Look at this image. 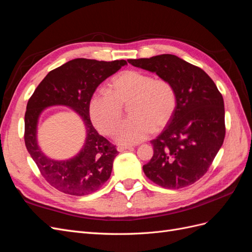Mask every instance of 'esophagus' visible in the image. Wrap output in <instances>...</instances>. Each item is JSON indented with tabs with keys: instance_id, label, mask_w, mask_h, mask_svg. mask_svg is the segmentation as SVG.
Returning <instances> with one entry per match:
<instances>
[{
	"instance_id": "obj_1",
	"label": "esophagus",
	"mask_w": 252,
	"mask_h": 252,
	"mask_svg": "<svg viewBox=\"0 0 252 252\" xmlns=\"http://www.w3.org/2000/svg\"><path fill=\"white\" fill-rule=\"evenodd\" d=\"M118 151H124V150H127V149H131V146H128V145H119V146L117 147Z\"/></svg>"
}]
</instances>
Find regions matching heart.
Instances as JSON below:
<instances>
[{"instance_id": "obj_1", "label": "heart", "mask_w": 252, "mask_h": 252, "mask_svg": "<svg viewBox=\"0 0 252 252\" xmlns=\"http://www.w3.org/2000/svg\"><path fill=\"white\" fill-rule=\"evenodd\" d=\"M178 98L172 84L154 79L140 70H125L109 82V93L96 91L90 97L91 121L106 135H113L123 120L124 107L130 119L117 131L122 144H135L159 131L169 123L177 109Z\"/></svg>"}]
</instances>
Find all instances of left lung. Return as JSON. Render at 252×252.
Returning a JSON list of instances; mask_svg holds the SVG:
<instances>
[{
	"mask_svg": "<svg viewBox=\"0 0 252 252\" xmlns=\"http://www.w3.org/2000/svg\"><path fill=\"white\" fill-rule=\"evenodd\" d=\"M128 63L169 81L178 98L172 119L151 141L154 157L143 166L145 174L164 188L193 184L208 171L224 142L222 94L203 69L177 56L128 60Z\"/></svg>",
	"mask_w": 252,
	"mask_h": 252,
	"instance_id": "8db88e82",
	"label": "left lung"
}]
</instances>
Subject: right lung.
<instances>
[{"label": "right lung", "mask_w": 252, "mask_h": 252, "mask_svg": "<svg viewBox=\"0 0 252 252\" xmlns=\"http://www.w3.org/2000/svg\"><path fill=\"white\" fill-rule=\"evenodd\" d=\"M126 64L125 60H71L51 70L28 100L24 132L26 148L43 178L59 191L87 195L100 189L110 178L118 150L97 133L91 123L89 101L97 86ZM53 104L69 105L80 114L87 126V141L82 150L67 161L48 159L36 143L37 120L44 108Z\"/></svg>", "instance_id": "1"}]
</instances>
